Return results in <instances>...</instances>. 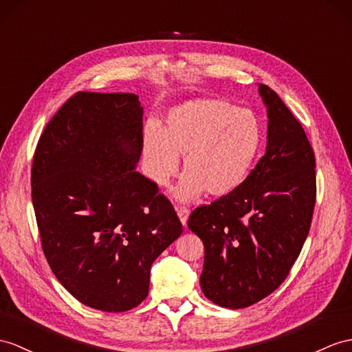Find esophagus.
Returning <instances> with one entry per match:
<instances>
[{"instance_id":"obj_1","label":"esophagus","mask_w":352,"mask_h":352,"mask_svg":"<svg viewBox=\"0 0 352 352\" xmlns=\"http://www.w3.org/2000/svg\"><path fill=\"white\" fill-rule=\"evenodd\" d=\"M177 217H179V219H181L182 226L186 227L188 217H190V210H188L186 208H177Z\"/></svg>"}]
</instances>
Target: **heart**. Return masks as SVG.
Instances as JSON below:
<instances>
[{"mask_svg":"<svg viewBox=\"0 0 352 352\" xmlns=\"http://www.w3.org/2000/svg\"><path fill=\"white\" fill-rule=\"evenodd\" d=\"M263 144V126L251 110L212 98H195L168 110L162 130L148 125L143 158L153 182L164 186L184 157L185 176L175 190L181 201L204 191L210 197L234 192L250 176Z\"/></svg>","mask_w":352,"mask_h":352,"instance_id":"1","label":"heart"}]
</instances>
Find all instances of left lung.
<instances>
[{
  "label": "left lung",
  "mask_w": 352,
  "mask_h": 352,
  "mask_svg": "<svg viewBox=\"0 0 352 352\" xmlns=\"http://www.w3.org/2000/svg\"><path fill=\"white\" fill-rule=\"evenodd\" d=\"M258 92L269 118L264 157L241 188L188 219L204 245L203 293L230 309L260 302L285 280L315 208V155L305 130L275 91L258 83Z\"/></svg>",
  "instance_id": "8db88e82"
}]
</instances>
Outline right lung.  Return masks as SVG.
Wrapping results in <instances>:
<instances>
[{
    "label": "right lung",
    "instance_id": "right-lung-1",
    "mask_svg": "<svg viewBox=\"0 0 352 352\" xmlns=\"http://www.w3.org/2000/svg\"><path fill=\"white\" fill-rule=\"evenodd\" d=\"M135 94L77 92L43 131L31 170L43 252L80 303L125 312L148 297L151 265L182 234L173 206L135 170Z\"/></svg>",
    "mask_w": 352,
    "mask_h": 352
}]
</instances>
